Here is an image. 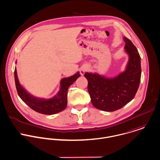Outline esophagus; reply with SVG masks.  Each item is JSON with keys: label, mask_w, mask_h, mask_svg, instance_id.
<instances>
[{"label": "esophagus", "mask_w": 160, "mask_h": 160, "mask_svg": "<svg viewBox=\"0 0 160 160\" xmlns=\"http://www.w3.org/2000/svg\"><path fill=\"white\" fill-rule=\"evenodd\" d=\"M87 70H88V68H87V67H83V68H82V70H80V73H81V75H84L85 73L87 71Z\"/></svg>", "instance_id": "obj_1"}]
</instances>
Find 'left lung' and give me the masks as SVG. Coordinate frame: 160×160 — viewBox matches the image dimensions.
Here are the masks:
<instances>
[{
    "label": "left lung",
    "instance_id": "left-lung-1",
    "mask_svg": "<svg viewBox=\"0 0 160 160\" xmlns=\"http://www.w3.org/2000/svg\"><path fill=\"white\" fill-rule=\"evenodd\" d=\"M124 40L129 56L124 72L112 78L88 72L84 75L92 103L99 110L112 112L122 108L133 99L138 90L142 72L140 56L130 39L124 37Z\"/></svg>",
    "mask_w": 160,
    "mask_h": 160
}]
</instances>
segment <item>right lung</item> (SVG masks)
I'll return each instance as SVG.
<instances>
[{
  "label": "right lung",
  "instance_id": "obj_1",
  "mask_svg": "<svg viewBox=\"0 0 160 160\" xmlns=\"http://www.w3.org/2000/svg\"><path fill=\"white\" fill-rule=\"evenodd\" d=\"M15 86L18 96L32 110L46 115H52L60 112L66 108L67 104V91L68 87L80 77V72H77L73 76L64 78L61 81V89L58 95L49 99H40L32 96L28 93L20 84L17 69L14 71Z\"/></svg>",
  "mask_w": 160,
  "mask_h": 160
}]
</instances>
